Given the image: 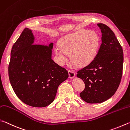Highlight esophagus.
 <instances>
[{"mask_svg":"<svg viewBox=\"0 0 130 130\" xmlns=\"http://www.w3.org/2000/svg\"><path fill=\"white\" fill-rule=\"evenodd\" d=\"M69 75L70 78H73L75 76V73L72 70H69Z\"/></svg>","mask_w":130,"mask_h":130,"instance_id":"obj_1","label":"esophagus"}]
</instances>
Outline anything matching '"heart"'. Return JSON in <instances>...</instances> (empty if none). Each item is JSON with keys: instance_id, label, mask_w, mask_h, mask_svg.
<instances>
[{"instance_id": "obj_1", "label": "heart", "mask_w": 130, "mask_h": 130, "mask_svg": "<svg viewBox=\"0 0 130 130\" xmlns=\"http://www.w3.org/2000/svg\"><path fill=\"white\" fill-rule=\"evenodd\" d=\"M99 41L96 32L79 29L63 36L61 43H56L55 51L61 64L67 61L69 52H71V59L75 63L85 66L96 57Z\"/></svg>"}]
</instances>
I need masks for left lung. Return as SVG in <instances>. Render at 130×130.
Segmentation results:
<instances>
[{
    "label": "left lung",
    "instance_id": "obj_1",
    "mask_svg": "<svg viewBox=\"0 0 130 130\" xmlns=\"http://www.w3.org/2000/svg\"><path fill=\"white\" fill-rule=\"evenodd\" d=\"M97 26L102 32L98 52L94 60L76 75L86 86L80 96L88 103H102L114 95L121 80L123 64V49L115 34L106 24Z\"/></svg>",
    "mask_w": 130,
    "mask_h": 130
}]
</instances>
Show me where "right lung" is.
Returning <instances> with one entry per match:
<instances>
[{
  "mask_svg": "<svg viewBox=\"0 0 130 130\" xmlns=\"http://www.w3.org/2000/svg\"><path fill=\"white\" fill-rule=\"evenodd\" d=\"M31 29H24L13 45L8 66L10 83L17 96L27 105L44 107L53 102L68 71L52 59L53 43L34 44Z\"/></svg>",
  "mask_w": 130,
  "mask_h": 130,
  "instance_id": "obj_1",
  "label": "right lung"
}]
</instances>
